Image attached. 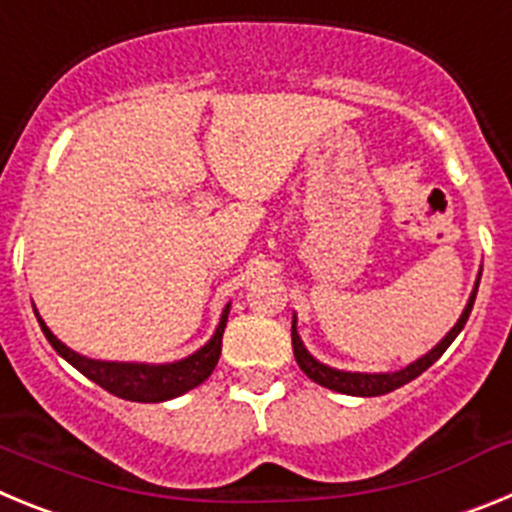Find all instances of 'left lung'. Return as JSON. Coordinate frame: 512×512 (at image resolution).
<instances>
[{
  "label": "left lung",
  "mask_w": 512,
  "mask_h": 512,
  "mask_svg": "<svg viewBox=\"0 0 512 512\" xmlns=\"http://www.w3.org/2000/svg\"><path fill=\"white\" fill-rule=\"evenodd\" d=\"M477 287H479V279H477V284H474V292H472V297H469L467 307H464V312H461L459 323L449 330V336L443 338V341L438 343L433 351H428L423 359H418L415 364L405 366V369H400V372L359 374V372H338V369H330V366L320 364V361H315L310 354H307L305 346H302V341H300V336H297L295 323H292V348H295L297 364H300V369L312 379V382H318L320 387H328V390H333V392H341V395H354V397L387 395V392L397 390V387H402V384L413 382V379L420 377V374H423L425 369L433 364V361L441 359L443 351L451 346V341H454V338L461 333V328L467 325L469 312H472V305H474V297H477Z\"/></svg>",
  "instance_id": "8db88e82"
}]
</instances>
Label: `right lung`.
I'll return each instance as SVG.
<instances>
[{"label":"right lung","instance_id":"1","mask_svg":"<svg viewBox=\"0 0 512 512\" xmlns=\"http://www.w3.org/2000/svg\"><path fill=\"white\" fill-rule=\"evenodd\" d=\"M228 310L230 305L223 310V318L217 325L215 336L210 338L207 346H202L197 354L187 356L182 361H174V364H117V361H97L87 359V356L76 354L69 346H63L56 336H53L48 325L43 320H38L40 328H43L45 338L56 348L63 359L69 361L71 366H76L84 377H89L92 382H97L102 390L112 392V395L122 397V400L133 402H164L171 397H179L184 392L194 390L197 384L205 382L212 374V369L217 366L220 359V348H223V330L228 323Z\"/></svg>","mask_w":512,"mask_h":512}]
</instances>
